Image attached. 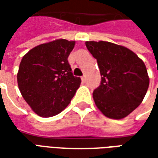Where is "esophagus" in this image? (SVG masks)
Masks as SVG:
<instances>
[{
	"label": "esophagus",
	"instance_id": "esophagus-1",
	"mask_svg": "<svg viewBox=\"0 0 158 158\" xmlns=\"http://www.w3.org/2000/svg\"><path fill=\"white\" fill-rule=\"evenodd\" d=\"M81 80H82V82H83V83L85 82V80H86V76H85V75H83L82 77H81Z\"/></svg>",
	"mask_w": 158,
	"mask_h": 158
}]
</instances>
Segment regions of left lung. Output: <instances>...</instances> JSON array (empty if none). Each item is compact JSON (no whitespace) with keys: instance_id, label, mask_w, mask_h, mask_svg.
<instances>
[{"instance_id":"8db88e82","label":"left lung","mask_w":158,"mask_h":158,"mask_svg":"<svg viewBox=\"0 0 158 158\" xmlns=\"http://www.w3.org/2000/svg\"><path fill=\"white\" fill-rule=\"evenodd\" d=\"M97 60L101 85L93 92L97 108L107 118L122 119L142 102L149 87L146 65L135 52L108 41H86Z\"/></svg>"}]
</instances>
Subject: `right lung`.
<instances>
[{"instance_id":"1","label":"right lung","mask_w":158,"mask_h":158,"mask_svg":"<svg viewBox=\"0 0 158 158\" xmlns=\"http://www.w3.org/2000/svg\"><path fill=\"white\" fill-rule=\"evenodd\" d=\"M75 41L58 39L41 44L23 56L17 75L23 99L43 118L55 116L68 106L81 79L74 77L68 57Z\"/></svg>"}]
</instances>
